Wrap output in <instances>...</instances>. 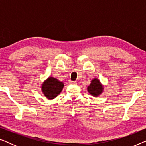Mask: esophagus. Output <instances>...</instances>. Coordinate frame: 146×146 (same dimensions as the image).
<instances>
[{
  "instance_id": "esophagus-1",
  "label": "esophagus",
  "mask_w": 146,
  "mask_h": 146,
  "mask_svg": "<svg viewBox=\"0 0 146 146\" xmlns=\"http://www.w3.org/2000/svg\"><path fill=\"white\" fill-rule=\"evenodd\" d=\"M70 84H72V85H76L77 82L74 81H70Z\"/></svg>"
}]
</instances>
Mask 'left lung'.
I'll return each instance as SVG.
<instances>
[{
	"instance_id": "1",
	"label": "left lung",
	"mask_w": 146,
	"mask_h": 146,
	"mask_svg": "<svg viewBox=\"0 0 146 146\" xmlns=\"http://www.w3.org/2000/svg\"><path fill=\"white\" fill-rule=\"evenodd\" d=\"M87 90L90 94L94 97H98L102 94L104 86L98 78H95L92 80L90 84L88 86Z\"/></svg>"
}]
</instances>
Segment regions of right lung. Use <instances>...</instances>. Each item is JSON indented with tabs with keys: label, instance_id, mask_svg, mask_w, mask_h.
Masks as SVG:
<instances>
[{
	"label": "right lung",
	"instance_id": "1",
	"mask_svg": "<svg viewBox=\"0 0 146 146\" xmlns=\"http://www.w3.org/2000/svg\"><path fill=\"white\" fill-rule=\"evenodd\" d=\"M41 91L48 100L54 99L62 90L64 83L56 78L50 76L41 84Z\"/></svg>",
	"mask_w": 146,
	"mask_h": 146
}]
</instances>
